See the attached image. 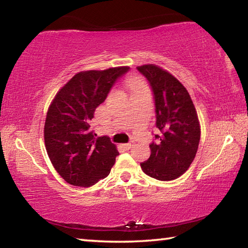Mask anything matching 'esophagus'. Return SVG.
I'll use <instances>...</instances> for the list:
<instances>
[{"label": "esophagus", "mask_w": 248, "mask_h": 248, "mask_svg": "<svg viewBox=\"0 0 248 248\" xmlns=\"http://www.w3.org/2000/svg\"><path fill=\"white\" fill-rule=\"evenodd\" d=\"M132 145H133L132 142H129V143H125V144H124V148L125 150H130V149L132 148Z\"/></svg>", "instance_id": "obj_1"}]
</instances>
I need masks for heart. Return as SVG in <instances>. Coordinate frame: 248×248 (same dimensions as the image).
I'll use <instances>...</instances> for the list:
<instances>
[{"instance_id":"b5f03b06","label":"heart","mask_w":248,"mask_h":248,"mask_svg":"<svg viewBox=\"0 0 248 248\" xmlns=\"http://www.w3.org/2000/svg\"><path fill=\"white\" fill-rule=\"evenodd\" d=\"M129 86H130V89H131V91L134 92V91L141 89V87H143L144 85H143V84H141L140 82H138V81H130Z\"/></svg>"}]
</instances>
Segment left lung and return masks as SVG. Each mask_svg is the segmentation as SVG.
<instances>
[{"instance_id": "left-lung-1", "label": "left lung", "mask_w": 248, "mask_h": 248, "mask_svg": "<svg viewBox=\"0 0 248 248\" xmlns=\"http://www.w3.org/2000/svg\"><path fill=\"white\" fill-rule=\"evenodd\" d=\"M153 92L158 134L141 169L157 180H173L189 169L200 141V125L190 95L177 78L153 64L138 66Z\"/></svg>"}]
</instances>
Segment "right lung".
Instances as JSON below:
<instances>
[{
  "instance_id": "1",
  "label": "right lung",
  "mask_w": 248,
  "mask_h": 248,
  "mask_svg": "<svg viewBox=\"0 0 248 248\" xmlns=\"http://www.w3.org/2000/svg\"><path fill=\"white\" fill-rule=\"evenodd\" d=\"M129 66L75 74L58 92L45 123V144L59 175L73 186L91 187L107 177L119 152L109 138L91 131L95 109Z\"/></svg>"
}]
</instances>
